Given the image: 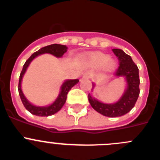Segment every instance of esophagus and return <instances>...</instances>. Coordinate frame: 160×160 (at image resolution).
Returning <instances> with one entry per match:
<instances>
[{
	"mask_svg": "<svg viewBox=\"0 0 160 160\" xmlns=\"http://www.w3.org/2000/svg\"><path fill=\"white\" fill-rule=\"evenodd\" d=\"M90 76H91V73H90V72H86V73H84L83 77H84V78H90Z\"/></svg>",
	"mask_w": 160,
	"mask_h": 160,
	"instance_id": "esophagus-1",
	"label": "esophagus"
}]
</instances>
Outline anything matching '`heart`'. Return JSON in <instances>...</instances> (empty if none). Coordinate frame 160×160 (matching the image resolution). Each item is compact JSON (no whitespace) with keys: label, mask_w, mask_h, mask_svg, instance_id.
I'll return each instance as SVG.
<instances>
[{"label":"heart","mask_w":160,"mask_h":160,"mask_svg":"<svg viewBox=\"0 0 160 160\" xmlns=\"http://www.w3.org/2000/svg\"><path fill=\"white\" fill-rule=\"evenodd\" d=\"M88 59L90 64L95 67H99V66H104L106 64V66L108 69H111L114 66V62L112 59H109L107 55L102 53H99V52H96V53L90 54Z\"/></svg>","instance_id":"1"}]
</instances>
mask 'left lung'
Returning a JSON list of instances; mask_svg holds the SVG:
<instances>
[{
  "instance_id": "left-lung-1",
  "label": "left lung",
  "mask_w": 160,
  "mask_h": 160,
  "mask_svg": "<svg viewBox=\"0 0 160 160\" xmlns=\"http://www.w3.org/2000/svg\"><path fill=\"white\" fill-rule=\"evenodd\" d=\"M113 53L118 60V68L114 75L124 76L128 82V89L122 97L114 104H105L94 99L92 96L89 94V102L93 108L104 116L119 117L128 114L133 107L139 95V75H138V66L131 59V56L124 53L122 49H113Z\"/></svg>"
}]
</instances>
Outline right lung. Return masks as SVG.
<instances>
[{"label":"right lung","mask_w":160,"mask_h":160,"mask_svg":"<svg viewBox=\"0 0 160 160\" xmlns=\"http://www.w3.org/2000/svg\"><path fill=\"white\" fill-rule=\"evenodd\" d=\"M68 48L66 46L63 45H59V44H52L49 46H45V47L42 48L37 52L32 53L31 55L29 58L28 59L23 66V69H22L21 74L19 77V83H18V92H19V95L21 99H22V103H23L24 107L25 109L29 111L31 114H34V115H38V116H49L52 114L57 113L62 109L63 105L65 104L66 101V98H67L68 92L71 90L72 87L74 85L77 84L79 82L78 79H73V80H66L62 86V90H61L60 94H59L58 97L56 99V101L51 104L49 107H35V106L32 105L31 103L29 102L25 97L24 96L23 93H22V88H21V82H22V77H23L24 73H25V70L29 66V63L31 62V61L32 59L36 58L38 55L42 54V53H51V54L54 55L57 58L62 57L66 51H67Z\"/></svg>","instance_id":"obj_1"}]
</instances>
